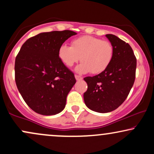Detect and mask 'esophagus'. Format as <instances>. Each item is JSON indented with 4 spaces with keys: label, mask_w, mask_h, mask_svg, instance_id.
I'll list each match as a JSON object with an SVG mask.
<instances>
[{
    "label": "esophagus",
    "mask_w": 154,
    "mask_h": 154,
    "mask_svg": "<svg viewBox=\"0 0 154 154\" xmlns=\"http://www.w3.org/2000/svg\"><path fill=\"white\" fill-rule=\"evenodd\" d=\"M75 79H77V81H79V80H82V77H80V76H79V75H75Z\"/></svg>",
    "instance_id": "1"
}]
</instances>
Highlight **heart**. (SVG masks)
Wrapping results in <instances>:
<instances>
[{
  "label": "heart",
  "mask_w": 154,
  "mask_h": 154,
  "mask_svg": "<svg viewBox=\"0 0 154 154\" xmlns=\"http://www.w3.org/2000/svg\"><path fill=\"white\" fill-rule=\"evenodd\" d=\"M59 58L67 67H72L80 59L82 62L76 67L79 74L91 72L98 75L107 69L114 59V48L106 40L92 36H82L72 41L71 46L66 44L60 45Z\"/></svg>",
  "instance_id": "1"
}]
</instances>
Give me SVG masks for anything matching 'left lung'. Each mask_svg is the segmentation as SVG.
Here are the masks:
<instances>
[{
  "label": "left lung",
  "instance_id": "8db88e82",
  "mask_svg": "<svg viewBox=\"0 0 154 154\" xmlns=\"http://www.w3.org/2000/svg\"><path fill=\"white\" fill-rule=\"evenodd\" d=\"M114 48L107 69L94 77H85L88 90L83 98L86 106L98 113L115 110L125 101L135 79L137 60L132 48L116 35L108 34Z\"/></svg>",
  "mask_w": 154,
  "mask_h": 154
}]
</instances>
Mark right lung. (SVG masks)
Here are the masks:
<instances>
[{"mask_svg": "<svg viewBox=\"0 0 154 154\" xmlns=\"http://www.w3.org/2000/svg\"><path fill=\"white\" fill-rule=\"evenodd\" d=\"M71 30L42 32L28 39L15 60V81L26 103L35 112L55 115L65 108L76 79L59 58L58 51Z\"/></svg>", "mask_w": 154, "mask_h": 154, "instance_id": "right-lung-1", "label": "right lung"}]
</instances>
